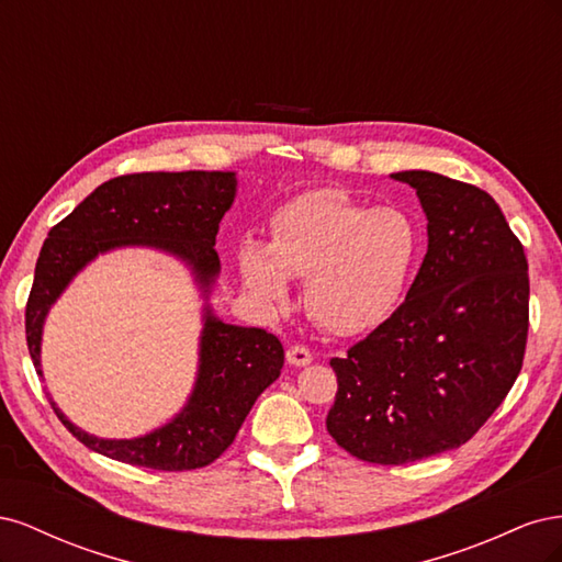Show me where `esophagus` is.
<instances>
[{"label":"esophagus","mask_w":562,"mask_h":562,"mask_svg":"<svg viewBox=\"0 0 562 562\" xmlns=\"http://www.w3.org/2000/svg\"><path fill=\"white\" fill-rule=\"evenodd\" d=\"M285 361L291 366L302 368V366H310L314 361V356L304 345H293V347H288V351H285Z\"/></svg>","instance_id":"34e87169"}]
</instances>
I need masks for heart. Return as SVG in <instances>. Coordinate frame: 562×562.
Instances as JSON below:
<instances>
[{"instance_id": "heart-1", "label": "heart", "mask_w": 562, "mask_h": 562, "mask_svg": "<svg viewBox=\"0 0 562 562\" xmlns=\"http://www.w3.org/2000/svg\"><path fill=\"white\" fill-rule=\"evenodd\" d=\"M419 255L413 217L366 206L339 190L300 194L271 217L269 244L244 241L239 271L267 307L288 302V277L307 279L310 314L337 335L382 323L401 302Z\"/></svg>"}]
</instances>
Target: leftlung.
<instances>
[{"label": "left lung", "mask_w": 562, "mask_h": 562, "mask_svg": "<svg viewBox=\"0 0 562 562\" xmlns=\"http://www.w3.org/2000/svg\"><path fill=\"white\" fill-rule=\"evenodd\" d=\"M391 178L417 190L429 248L401 307L330 359L328 434L370 464L464 446L512 391L530 326L527 258L495 199L431 171Z\"/></svg>", "instance_id": "1"}]
</instances>
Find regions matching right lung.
<instances>
[{
    "label": "right lung",
    "instance_id": "1",
    "mask_svg": "<svg viewBox=\"0 0 562 562\" xmlns=\"http://www.w3.org/2000/svg\"><path fill=\"white\" fill-rule=\"evenodd\" d=\"M236 176L223 171L131 173L98 187L48 232L35 267L25 307V335L32 363L42 375L44 318L77 271L100 252L122 246H149L176 255L192 269L209 297L220 274L215 234L232 209ZM199 372L192 396L161 429L140 438H98L58 419L79 443L116 462L159 471L209 467L239 434L252 403L281 375L283 347L262 328H241L213 316L206 304L199 345Z\"/></svg>",
    "mask_w": 562,
    "mask_h": 562
}]
</instances>
